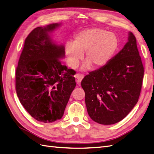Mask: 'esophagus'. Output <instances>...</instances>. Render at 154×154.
<instances>
[{
	"label": "esophagus",
	"instance_id": "34e87169",
	"mask_svg": "<svg viewBox=\"0 0 154 154\" xmlns=\"http://www.w3.org/2000/svg\"><path fill=\"white\" fill-rule=\"evenodd\" d=\"M83 77H84V75H83V74H76L75 78L76 79V82L78 83V84H80L81 83Z\"/></svg>",
	"mask_w": 154,
	"mask_h": 154
}]
</instances>
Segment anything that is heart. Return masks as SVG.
<instances>
[{
	"label": "heart",
	"mask_w": 154,
	"mask_h": 154,
	"mask_svg": "<svg viewBox=\"0 0 154 154\" xmlns=\"http://www.w3.org/2000/svg\"><path fill=\"white\" fill-rule=\"evenodd\" d=\"M119 42L118 36L101 28L83 30L75 36L73 43L69 42L65 47L68 63L76 67L84 54L83 69H100L108 63L117 52Z\"/></svg>",
	"instance_id": "obj_1"
}]
</instances>
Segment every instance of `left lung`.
I'll use <instances>...</instances> for the list:
<instances>
[{"mask_svg": "<svg viewBox=\"0 0 154 154\" xmlns=\"http://www.w3.org/2000/svg\"><path fill=\"white\" fill-rule=\"evenodd\" d=\"M143 76L136 38L130 32L123 48L82 81L90 118L101 125L115 124L124 119L138 101Z\"/></svg>", "mask_w": 154, "mask_h": 154, "instance_id": "8db88e82", "label": "left lung"}]
</instances>
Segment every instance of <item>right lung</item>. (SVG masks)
<instances>
[{
    "label": "right lung",
    "mask_w": 154,
    "mask_h": 154,
    "mask_svg": "<svg viewBox=\"0 0 154 154\" xmlns=\"http://www.w3.org/2000/svg\"><path fill=\"white\" fill-rule=\"evenodd\" d=\"M60 24L38 27L25 40L15 72V88L20 103L32 118L53 123L63 115L76 87L75 71L62 66L65 48L51 39Z\"/></svg>",
    "instance_id": "add662e5"
}]
</instances>
